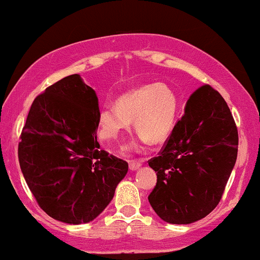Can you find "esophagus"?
<instances>
[{
	"label": "esophagus",
	"mask_w": 260,
	"mask_h": 260,
	"mask_svg": "<svg viewBox=\"0 0 260 260\" xmlns=\"http://www.w3.org/2000/svg\"><path fill=\"white\" fill-rule=\"evenodd\" d=\"M128 165H129V169L132 170V171H134V170H137V169H139L140 166H142V161L140 160H129L128 161Z\"/></svg>",
	"instance_id": "obj_1"
}]
</instances>
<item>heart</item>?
Wrapping results in <instances>:
<instances>
[{"label": "heart", "mask_w": 260, "mask_h": 260, "mask_svg": "<svg viewBox=\"0 0 260 260\" xmlns=\"http://www.w3.org/2000/svg\"><path fill=\"white\" fill-rule=\"evenodd\" d=\"M177 110L178 98L168 83L142 85L118 98L116 109L106 106L100 110L99 137L104 142H116L134 119V128L143 140L161 144L174 129Z\"/></svg>", "instance_id": "heart-1"}]
</instances>
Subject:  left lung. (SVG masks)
I'll use <instances>...</instances> for the list:
<instances>
[{"instance_id": "obj_1", "label": "left lung", "mask_w": 260, "mask_h": 260, "mask_svg": "<svg viewBox=\"0 0 260 260\" xmlns=\"http://www.w3.org/2000/svg\"><path fill=\"white\" fill-rule=\"evenodd\" d=\"M238 132L219 91L202 85L188 99L157 156L148 161L156 186L148 199L170 223H190L210 214L237 159Z\"/></svg>"}]
</instances>
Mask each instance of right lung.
Masks as SVG:
<instances>
[{"mask_svg":"<svg viewBox=\"0 0 260 260\" xmlns=\"http://www.w3.org/2000/svg\"><path fill=\"white\" fill-rule=\"evenodd\" d=\"M98 96L79 74L35 98L18 144V159L39 207L58 221L94 220L111 202L127 161L100 149Z\"/></svg>","mask_w":260,"mask_h":260,"instance_id":"right-lung-1","label":"right lung"}]
</instances>
